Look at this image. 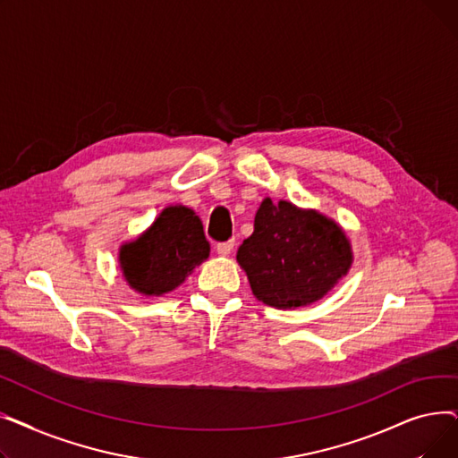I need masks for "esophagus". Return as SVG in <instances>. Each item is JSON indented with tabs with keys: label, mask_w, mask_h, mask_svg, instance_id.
Segmentation results:
<instances>
[{
	"label": "esophagus",
	"mask_w": 458,
	"mask_h": 458,
	"mask_svg": "<svg viewBox=\"0 0 458 458\" xmlns=\"http://www.w3.org/2000/svg\"><path fill=\"white\" fill-rule=\"evenodd\" d=\"M233 239H230V242H225V243H219L216 245V252H219L221 256H228L232 250H233Z\"/></svg>",
	"instance_id": "esophagus-1"
}]
</instances>
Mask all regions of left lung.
<instances>
[{"mask_svg":"<svg viewBox=\"0 0 458 458\" xmlns=\"http://www.w3.org/2000/svg\"><path fill=\"white\" fill-rule=\"evenodd\" d=\"M342 228L316 211L271 199L261 202L254 232L237 250L258 301L297 308L319 301L351 267Z\"/></svg>","mask_w":458,"mask_h":458,"instance_id":"obj_1","label":"left lung"}]
</instances>
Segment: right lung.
Listing matches in <instances>:
<instances>
[{
  "mask_svg": "<svg viewBox=\"0 0 458 458\" xmlns=\"http://www.w3.org/2000/svg\"><path fill=\"white\" fill-rule=\"evenodd\" d=\"M209 256L204 228L195 211L171 206L161 211L148 232L120 250V267L128 284L144 295H163Z\"/></svg>",
  "mask_w": 458,
  "mask_h": 458,
  "instance_id": "add662e5",
  "label": "right lung"
}]
</instances>
